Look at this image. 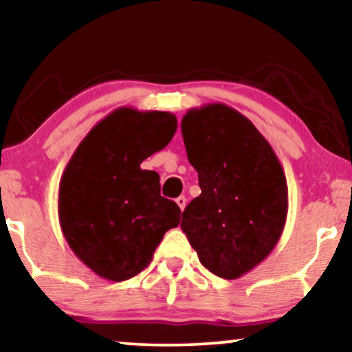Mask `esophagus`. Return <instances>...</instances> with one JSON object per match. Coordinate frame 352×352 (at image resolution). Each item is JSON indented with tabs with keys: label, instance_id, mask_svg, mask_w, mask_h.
Masks as SVG:
<instances>
[{
	"label": "esophagus",
	"instance_id": "1",
	"mask_svg": "<svg viewBox=\"0 0 352 352\" xmlns=\"http://www.w3.org/2000/svg\"><path fill=\"white\" fill-rule=\"evenodd\" d=\"M176 204H177V206H179V208H181V211H182V210H184V208H186V205H187V199H186V197H184V195L177 197V199H176Z\"/></svg>",
	"mask_w": 352,
	"mask_h": 352
}]
</instances>
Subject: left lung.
Returning <instances> with one entry per match:
<instances>
[{
	"label": "left lung",
	"mask_w": 352,
	"mask_h": 352,
	"mask_svg": "<svg viewBox=\"0 0 352 352\" xmlns=\"http://www.w3.org/2000/svg\"><path fill=\"white\" fill-rule=\"evenodd\" d=\"M181 129L201 189L182 213V232L208 271L234 280L264 261L280 239L285 173L266 138L229 105L189 109Z\"/></svg>",
	"instance_id": "8db88e82"
}]
</instances>
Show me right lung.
Here are the masks:
<instances>
[{"instance_id": "obj_1", "label": "right lung", "mask_w": 352, "mask_h": 352, "mask_svg": "<svg viewBox=\"0 0 352 352\" xmlns=\"http://www.w3.org/2000/svg\"><path fill=\"white\" fill-rule=\"evenodd\" d=\"M170 112L118 107L86 134L62 173L59 223L81 263L99 277L128 280L147 267L166 230L181 221L160 195V176L141 163L166 147Z\"/></svg>"}]
</instances>
